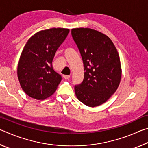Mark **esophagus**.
<instances>
[{"label":"esophagus","mask_w":148,"mask_h":148,"mask_svg":"<svg viewBox=\"0 0 148 148\" xmlns=\"http://www.w3.org/2000/svg\"><path fill=\"white\" fill-rule=\"evenodd\" d=\"M63 77L65 79H68L71 77V76L70 75H63Z\"/></svg>","instance_id":"1"}]
</instances>
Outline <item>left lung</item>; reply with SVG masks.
<instances>
[{
	"instance_id": "left-lung-1",
	"label": "left lung",
	"mask_w": 148,
	"mask_h": 148,
	"mask_svg": "<svg viewBox=\"0 0 148 148\" xmlns=\"http://www.w3.org/2000/svg\"><path fill=\"white\" fill-rule=\"evenodd\" d=\"M72 36L83 60L84 79L74 87L80 102L89 107L106 102L118 88L121 62L116 47L108 36L89 28H75Z\"/></svg>"
}]
</instances>
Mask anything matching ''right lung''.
I'll list each match as a JSON object with an SVG mask.
<instances>
[{"label":"right lung","instance_id":"right-lung-1","mask_svg":"<svg viewBox=\"0 0 148 148\" xmlns=\"http://www.w3.org/2000/svg\"><path fill=\"white\" fill-rule=\"evenodd\" d=\"M70 30L51 28L32 35L23 49L17 66V77L23 91L36 100H44L56 92L61 81L52 61Z\"/></svg>","mask_w":148,"mask_h":148}]
</instances>
